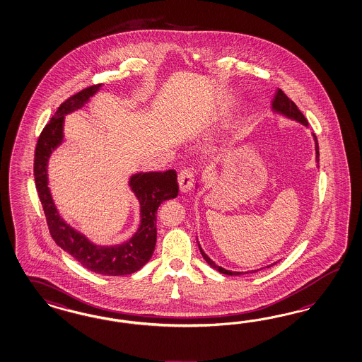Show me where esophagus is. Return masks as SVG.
Wrapping results in <instances>:
<instances>
[{"mask_svg": "<svg viewBox=\"0 0 362 362\" xmlns=\"http://www.w3.org/2000/svg\"><path fill=\"white\" fill-rule=\"evenodd\" d=\"M193 181H194V173L192 169L186 168L182 169L178 175V185H180V190L182 193H187L192 190L193 187Z\"/></svg>", "mask_w": 362, "mask_h": 362, "instance_id": "1", "label": "esophagus"}]
</instances>
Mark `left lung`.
<instances>
[{
	"instance_id": "8db88e82",
	"label": "left lung",
	"mask_w": 362,
	"mask_h": 362,
	"mask_svg": "<svg viewBox=\"0 0 362 362\" xmlns=\"http://www.w3.org/2000/svg\"><path fill=\"white\" fill-rule=\"evenodd\" d=\"M272 110H274L275 112H278V114L287 116L288 119H292V120L299 122L301 124H308V122H307L305 116L300 112L298 105L293 103V102L289 99L288 96H287L286 93H283L280 88L276 90V93H275V96H274V99H272ZM313 139H315V144H316L315 145V146H316V161L319 163V144H317V137L313 134ZM198 248H199V251H201V254H202L204 259H205L207 263H209V266H210V267H213V269H217V271H219L221 274H225V275H242V274H248V272L228 271V269L219 267V266H217V264H216V263H214L211 259L209 258L206 254L204 252V250L201 248L199 243H198ZM274 264H275V263H274ZM271 266H272V264H271ZM251 272H257V271H251Z\"/></svg>"
}]
</instances>
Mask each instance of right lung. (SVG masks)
Returning <instances> with one entry per match:
<instances>
[{
  "mask_svg": "<svg viewBox=\"0 0 362 362\" xmlns=\"http://www.w3.org/2000/svg\"><path fill=\"white\" fill-rule=\"evenodd\" d=\"M102 84H93L70 96L57 110L43 128L35 146L34 178L47 226L55 243L69 252L83 267L108 276L131 275L141 269L155 251L157 238V209L178 194L176 170L137 173L131 177L129 186L140 202L141 222L134 237L117 246H96L63 221L52 202L47 186V161L52 151L62 143L64 115L82 108L98 93Z\"/></svg>",
  "mask_w": 362,
  "mask_h": 362,
  "instance_id": "1",
  "label": "right lung"
}]
</instances>
